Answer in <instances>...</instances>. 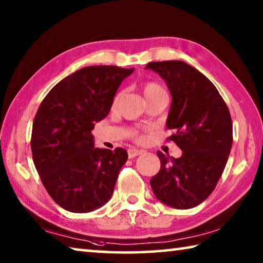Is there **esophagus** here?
<instances>
[{"label":"esophagus","instance_id":"34e87169","mask_svg":"<svg viewBox=\"0 0 263 263\" xmlns=\"http://www.w3.org/2000/svg\"><path fill=\"white\" fill-rule=\"evenodd\" d=\"M142 153V151L140 149H137V148H130L127 151V154H128V158H135L138 157V155H140Z\"/></svg>","mask_w":263,"mask_h":263}]
</instances>
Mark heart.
Listing matches in <instances>:
<instances>
[{
	"label": "heart",
	"mask_w": 263,
	"mask_h": 263,
	"mask_svg": "<svg viewBox=\"0 0 263 263\" xmlns=\"http://www.w3.org/2000/svg\"><path fill=\"white\" fill-rule=\"evenodd\" d=\"M142 92H144V96L146 100H148L153 96H158V95H167L166 91H164V89L160 86V84L155 83V82L146 83L144 88H142ZM121 97H122V92H118V94L115 96L114 102H112V108H116V106H117L119 100H121ZM145 138L142 136H137L138 141H142Z\"/></svg>",
	"instance_id": "obj_1"
}]
</instances>
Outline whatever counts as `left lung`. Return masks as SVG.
Wrapping results in <instances>:
<instances>
[{"mask_svg": "<svg viewBox=\"0 0 263 263\" xmlns=\"http://www.w3.org/2000/svg\"><path fill=\"white\" fill-rule=\"evenodd\" d=\"M146 68L161 77L172 95L166 125L182 151L173 158L158 151L161 168L151 179L160 202L174 209L194 208L210 196L232 148V119L210 80L184 61L149 62Z\"/></svg>", "mask_w": 263, "mask_h": 263, "instance_id": "1", "label": "left lung"}]
</instances>
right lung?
<instances>
[{
  "label": "right lung",
  "instance_id": "add662e5",
  "mask_svg": "<svg viewBox=\"0 0 263 263\" xmlns=\"http://www.w3.org/2000/svg\"><path fill=\"white\" fill-rule=\"evenodd\" d=\"M135 68L89 66L61 80L35 114L31 151L44 186L75 213L103 206L112 196L127 152L94 147L95 123L109 115L122 81Z\"/></svg>",
  "mask_w": 263,
  "mask_h": 263
}]
</instances>
